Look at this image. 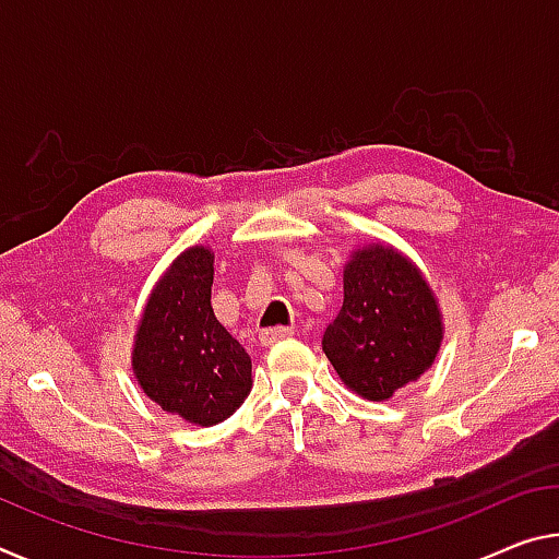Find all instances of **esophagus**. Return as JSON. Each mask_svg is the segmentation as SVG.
Returning <instances> with one entry per match:
<instances>
[{"mask_svg": "<svg viewBox=\"0 0 559 559\" xmlns=\"http://www.w3.org/2000/svg\"><path fill=\"white\" fill-rule=\"evenodd\" d=\"M290 335H294V328H263V331H259V341L263 345H273L290 338Z\"/></svg>", "mask_w": 559, "mask_h": 559, "instance_id": "34e87169", "label": "esophagus"}]
</instances>
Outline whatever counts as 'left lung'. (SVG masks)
<instances>
[{"mask_svg":"<svg viewBox=\"0 0 559 559\" xmlns=\"http://www.w3.org/2000/svg\"><path fill=\"white\" fill-rule=\"evenodd\" d=\"M442 318L432 288L411 259L373 243L343 269V306L323 333V353L345 385L388 401L432 366Z\"/></svg>","mask_w":559,"mask_h":559,"instance_id":"left-lung-1","label":"left lung"}]
</instances>
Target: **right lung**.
I'll use <instances>...</instances> for the list:
<instances>
[{"mask_svg":"<svg viewBox=\"0 0 559 559\" xmlns=\"http://www.w3.org/2000/svg\"><path fill=\"white\" fill-rule=\"evenodd\" d=\"M214 253L193 246L158 278L131 366L144 393L193 425H216L251 393V358L211 308Z\"/></svg>","mask_w":559,"mask_h":559,"instance_id":"add662e5","label":"right lung"}]
</instances>
